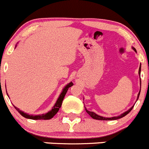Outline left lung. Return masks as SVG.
<instances>
[{
    "instance_id": "1",
    "label": "left lung",
    "mask_w": 149,
    "mask_h": 149,
    "mask_svg": "<svg viewBox=\"0 0 149 149\" xmlns=\"http://www.w3.org/2000/svg\"><path fill=\"white\" fill-rule=\"evenodd\" d=\"M132 49H133L135 50V52H136V50H135V48H132ZM141 66H140V68H139V74H140V75H141ZM140 92H141V91H140ZM140 92H139V93H138V97H139ZM133 107H134V106H132V108H130V109L128 110L127 111H126V112H125V113H122V114H121L120 116H115V117H111V118L102 117V116H99V115L96 114V113H94V112H92V111H88V110H86V108H85V110H86V113H87L88 114H89V116H90L92 118V119H97V120H106V121H107V120H116V119H121V118L124 117V116H126L127 114H128V113H129L130 112V111H132V108H133Z\"/></svg>"
}]
</instances>
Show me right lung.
Returning a JSON list of instances; mask_svg holds the SVG:
<instances>
[{
  "label": "right lung",
  "instance_id": "add662e5",
  "mask_svg": "<svg viewBox=\"0 0 149 149\" xmlns=\"http://www.w3.org/2000/svg\"><path fill=\"white\" fill-rule=\"evenodd\" d=\"M73 84L72 83V82H70V83H69L68 84L67 86H66L63 89V92H62V93L60 94V97H59V98L57 99V102H56L55 105H54V107H53L52 109L50 111H49L48 113H45V114L38 115V116H31V115H28V114H27V113H24V112H22V111H20L19 108H16L15 106H14V108H16V110L18 111L19 113L22 116H24V118H27V119H35V120H38V119H44V120H47V119H52V118L53 116H54V115L57 113V112H58L59 109L60 108V107H61V105H62V103H63V99H64V97H65V95L66 92H67L68 89L69 87H70L71 86H73Z\"/></svg>",
  "mask_w": 149,
  "mask_h": 149
}]
</instances>
